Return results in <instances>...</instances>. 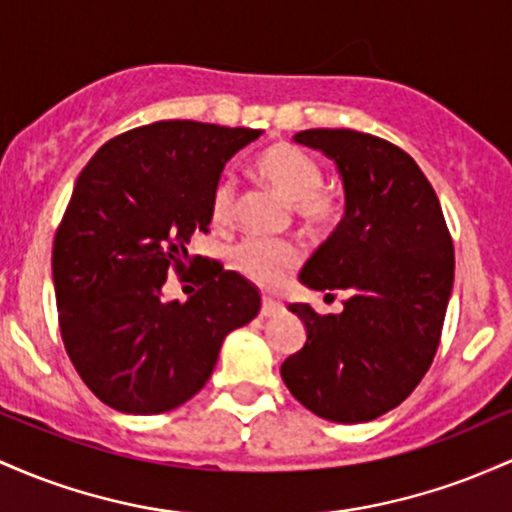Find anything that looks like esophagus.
Returning a JSON list of instances; mask_svg holds the SVG:
<instances>
[{"mask_svg":"<svg viewBox=\"0 0 512 512\" xmlns=\"http://www.w3.org/2000/svg\"><path fill=\"white\" fill-rule=\"evenodd\" d=\"M280 302H275V300H271V297H263V302H261V317H275V314L280 312Z\"/></svg>","mask_w":512,"mask_h":512,"instance_id":"1","label":"esophagus"}]
</instances>
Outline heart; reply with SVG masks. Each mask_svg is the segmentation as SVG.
I'll return each instance as SVG.
<instances>
[{"instance_id":"heart-1","label":"heart","mask_w":512,"mask_h":512,"mask_svg":"<svg viewBox=\"0 0 512 512\" xmlns=\"http://www.w3.org/2000/svg\"><path fill=\"white\" fill-rule=\"evenodd\" d=\"M256 176L275 193L290 200L292 215L314 232L336 227L346 212L343 193L324 186V171L317 159L285 142L271 145L258 154ZM234 215H237V186L225 176L217 181L210 198L212 225L220 229L232 227ZM300 261L302 249L292 239H249L234 249L237 271L266 290L283 285L287 275L300 266Z\"/></svg>"}]
</instances>
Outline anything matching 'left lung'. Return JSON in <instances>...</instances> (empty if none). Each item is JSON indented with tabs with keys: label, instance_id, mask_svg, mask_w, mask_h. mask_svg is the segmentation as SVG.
<instances>
[{
	"label": "left lung",
	"instance_id": "obj_1",
	"mask_svg": "<svg viewBox=\"0 0 512 512\" xmlns=\"http://www.w3.org/2000/svg\"><path fill=\"white\" fill-rule=\"evenodd\" d=\"M295 142L329 154L346 186V215L300 280L348 297L341 314L326 317L290 304L307 343L280 375L326 421H372L418 387L438 353L455 280L450 229L426 174L401 147L348 128L302 130Z\"/></svg>",
	"mask_w": 512,
	"mask_h": 512
}]
</instances>
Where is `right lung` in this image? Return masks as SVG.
<instances>
[{
    "mask_svg": "<svg viewBox=\"0 0 512 512\" xmlns=\"http://www.w3.org/2000/svg\"><path fill=\"white\" fill-rule=\"evenodd\" d=\"M263 130L157 120L111 137L79 174L53 241L57 324L103 404L164 413L205 387L229 331L261 309L256 287L188 254L210 229L222 169ZM174 272L199 292L164 303Z\"/></svg>",
    "mask_w": 512,
    "mask_h": 512,
    "instance_id": "right-lung-1",
    "label": "right lung"
}]
</instances>
